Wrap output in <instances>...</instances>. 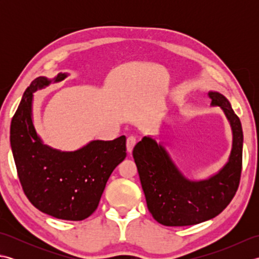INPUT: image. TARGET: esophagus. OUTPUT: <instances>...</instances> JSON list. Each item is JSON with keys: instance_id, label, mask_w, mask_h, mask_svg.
I'll list each match as a JSON object with an SVG mask.
<instances>
[{"instance_id": "34e87169", "label": "esophagus", "mask_w": 259, "mask_h": 259, "mask_svg": "<svg viewBox=\"0 0 259 259\" xmlns=\"http://www.w3.org/2000/svg\"><path fill=\"white\" fill-rule=\"evenodd\" d=\"M136 144H137V138H136V137L130 136V137H128V138H126V150H128V152L133 151Z\"/></svg>"}]
</instances>
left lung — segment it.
<instances>
[{
    "label": "left lung",
    "mask_w": 259,
    "mask_h": 259,
    "mask_svg": "<svg viewBox=\"0 0 259 259\" xmlns=\"http://www.w3.org/2000/svg\"><path fill=\"white\" fill-rule=\"evenodd\" d=\"M211 106H219L233 129V149L228 162L207 180L190 181L176 168L162 146L144 137L133 156L144 189L147 207L156 221L169 227L190 226L218 216L238 189L243 168V129L229 101L209 92Z\"/></svg>",
    "instance_id": "8db88e82"
}]
</instances>
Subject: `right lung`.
<instances>
[{
    "label": "right lung",
    "mask_w": 259,
    "mask_h": 259,
    "mask_svg": "<svg viewBox=\"0 0 259 259\" xmlns=\"http://www.w3.org/2000/svg\"><path fill=\"white\" fill-rule=\"evenodd\" d=\"M60 73L54 81L63 80ZM51 80L38 76L27 87L11 122V148L27 199L38 210L63 221H83L95 212L113 169L126 156L125 137L96 140L73 152L45 146L32 122L33 92Z\"/></svg>",
    "instance_id": "1"
}]
</instances>
